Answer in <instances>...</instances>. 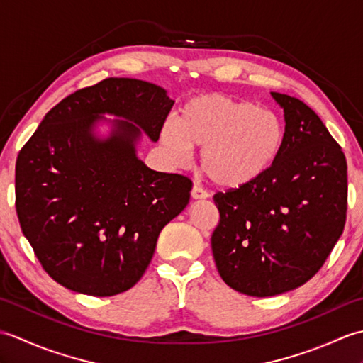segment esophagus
I'll return each mask as SVG.
<instances>
[{
    "mask_svg": "<svg viewBox=\"0 0 363 363\" xmlns=\"http://www.w3.org/2000/svg\"><path fill=\"white\" fill-rule=\"evenodd\" d=\"M190 195H191V198H194V199H206L207 196H209V194H207V191L204 189L199 187V186L191 187Z\"/></svg>",
    "mask_w": 363,
    "mask_h": 363,
    "instance_id": "obj_1",
    "label": "esophagus"
}]
</instances>
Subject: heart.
Listing matches in <instances>:
<instances>
[{
    "mask_svg": "<svg viewBox=\"0 0 363 363\" xmlns=\"http://www.w3.org/2000/svg\"><path fill=\"white\" fill-rule=\"evenodd\" d=\"M160 143L174 164H186L201 148L203 172L226 189L250 186L279 156L284 125L277 115L223 94L198 95L181 107L177 121L160 130Z\"/></svg>",
    "mask_w": 363,
    "mask_h": 363,
    "instance_id": "obj_1",
    "label": "heart"
}]
</instances>
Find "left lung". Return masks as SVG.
<instances>
[{
  "instance_id": "1",
  "label": "left lung",
  "mask_w": 363,
  "mask_h": 363,
  "mask_svg": "<svg viewBox=\"0 0 363 363\" xmlns=\"http://www.w3.org/2000/svg\"><path fill=\"white\" fill-rule=\"evenodd\" d=\"M284 109L279 156L250 186L213 195L217 269L230 289L265 298L306 284L325 264L346 221L345 154L301 99L272 91Z\"/></svg>"
}]
</instances>
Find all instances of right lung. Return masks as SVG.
Listing matches in <instances>:
<instances>
[{"instance_id": "1", "label": "right lung", "mask_w": 363, "mask_h": 363, "mask_svg": "<svg viewBox=\"0 0 363 363\" xmlns=\"http://www.w3.org/2000/svg\"><path fill=\"white\" fill-rule=\"evenodd\" d=\"M174 101L156 84L107 78L64 98L18 152L15 207L23 234L57 284L113 296L143 276L167 223L190 199L187 176L137 157L142 133L159 140ZM113 121L99 139L96 123Z\"/></svg>"}]
</instances>
